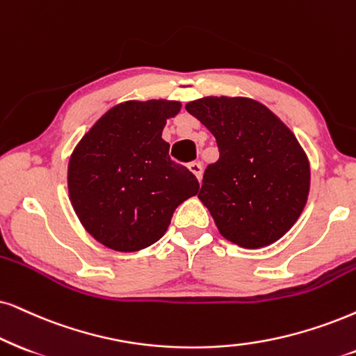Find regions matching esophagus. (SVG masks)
<instances>
[{"instance_id":"esophagus-1","label":"esophagus","mask_w":356,"mask_h":356,"mask_svg":"<svg viewBox=\"0 0 356 356\" xmlns=\"http://www.w3.org/2000/svg\"><path fill=\"white\" fill-rule=\"evenodd\" d=\"M188 170H191V172L195 175V177L199 179V182H200V179H202V164L200 163L188 164Z\"/></svg>"}]
</instances>
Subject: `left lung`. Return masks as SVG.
<instances>
[{
	"instance_id": "8db88e82",
	"label": "left lung",
	"mask_w": 356,
	"mask_h": 356,
	"mask_svg": "<svg viewBox=\"0 0 356 356\" xmlns=\"http://www.w3.org/2000/svg\"><path fill=\"white\" fill-rule=\"evenodd\" d=\"M186 110L217 139L220 159L199 199L220 235L241 248L273 245L294 227L310 191V164L298 138L263 103L204 97Z\"/></svg>"
}]
</instances>
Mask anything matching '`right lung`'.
Instances as JSON below:
<instances>
[{"label":"right lung","instance_id":"1","mask_svg":"<svg viewBox=\"0 0 356 356\" xmlns=\"http://www.w3.org/2000/svg\"><path fill=\"white\" fill-rule=\"evenodd\" d=\"M175 100L115 105L72 151L69 199L82 227L106 248L133 253L164 236L174 210L197 195L195 175L169 157L165 121Z\"/></svg>","mask_w":356,"mask_h":356}]
</instances>
